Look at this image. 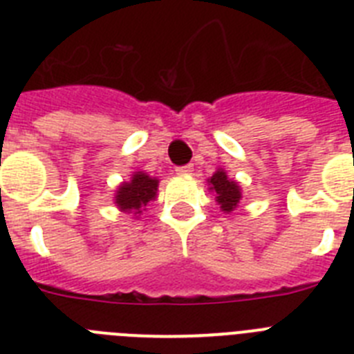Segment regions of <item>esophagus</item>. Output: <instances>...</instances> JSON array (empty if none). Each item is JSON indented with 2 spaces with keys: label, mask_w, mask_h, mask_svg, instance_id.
Returning a JSON list of instances; mask_svg holds the SVG:
<instances>
[{
  "label": "esophagus",
  "mask_w": 354,
  "mask_h": 354,
  "mask_svg": "<svg viewBox=\"0 0 354 354\" xmlns=\"http://www.w3.org/2000/svg\"><path fill=\"white\" fill-rule=\"evenodd\" d=\"M175 171H177V175H189L193 171V167H189V165H186V167H179L175 168Z\"/></svg>",
  "instance_id": "obj_1"
}]
</instances>
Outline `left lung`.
Masks as SVG:
<instances>
[{
	"instance_id": "left-lung-1",
	"label": "left lung",
	"mask_w": 354,
	"mask_h": 354,
	"mask_svg": "<svg viewBox=\"0 0 354 354\" xmlns=\"http://www.w3.org/2000/svg\"><path fill=\"white\" fill-rule=\"evenodd\" d=\"M207 183L211 186L209 189H212L216 193V202H218L221 211L232 212L239 205L241 198H243L239 184L236 180L228 179V175L225 174V170H221V168L216 170Z\"/></svg>"
}]
</instances>
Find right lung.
Returning a JSON list of instances; mask_svg holds the SVG:
<instances>
[{
  "label": "right lung",
  "instance_id": "add662e5",
  "mask_svg": "<svg viewBox=\"0 0 354 354\" xmlns=\"http://www.w3.org/2000/svg\"><path fill=\"white\" fill-rule=\"evenodd\" d=\"M159 180L150 177L145 171H134L129 183H122L115 195V204L120 211L142 214L145 205L156 198Z\"/></svg>",
  "mask_w": 354,
  "mask_h": 354
}]
</instances>
